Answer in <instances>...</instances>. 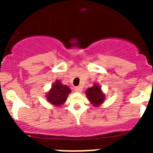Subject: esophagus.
Wrapping results in <instances>:
<instances>
[{"label":"esophagus","instance_id":"esophagus-1","mask_svg":"<svg viewBox=\"0 0 153 153\" xmlns=\"http://www.w3.org/2000/svg\"><path fill=\"white\" fill-rule=\"evenodd\" d=\"M74 90L76 92H81L82 91V87L81 86H76L75 88H74Z\"/></svg>","mask_w":153,"mask_h":153}]
</instances>
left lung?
Returning <instances> with one entry per match:
<instances>
[{"label":"left lung","mask_w":153,"mask_h":153,"mask_svg":"<svg viewBox=\"0 0 153 153\" xmlns=\"http://www.w3.org/2000/svg\"><path fill=\"white\" fill-rule=\"evenodd\" d=\"M86 95L90 103L95 107L100 106L105 100V95L101 90V86L97 83L86 90Z\"/></svg>","instance_id":"8db88e82"}]
</instances>
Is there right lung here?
<instances>
[{"instance_id": "add662e5", "label": "right lung", "mask_w": 153, "mask_h": 153, "mask_svg": "<svg viewBox=\"0 0 153 153\" xmlns=\"http://www.w3.org/2000/svg\"><path fill=\"white\" fill-rule=\"evenodd\" d=\"M70 93V87L62 84L61 81L57 79L52 84L51 89L46 94V97L50 103L59 106L64 103Z\"/></svg>"}]
</instances>
